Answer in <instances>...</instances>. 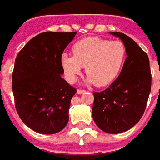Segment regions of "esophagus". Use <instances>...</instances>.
Masks as SVG:
<instances>
[{
	"mask_svg": "<svg viewBox=\"0 0 160 160\" xmlns=\"http://www.w3.org/2000/svg\"><path fill=\"white\" fill-rule=\"evenodd\" d=\"M84 92H85V91H84V90H83V89H78V90H77V93H78V94H82V93H83Z\"/></svg>",
	"mask_w": 160,
	"mask_h": 160,
	"instance_id": "1",
	"label": "esophagus"
}]
</instances>
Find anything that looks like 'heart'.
I'll use <instances>...</instances> for the list:
<instances>
[{
	"label": "heart",
	"instance_id": "obj_1",
	"mask_svg": "<svg viewBox=\"0 0 160 160\" xmlns=\"http://www.w3.org/2000/svg\"><path fill=\"white\" fill-rule=\"evenodd\" d=\"M126 49L120 41H108L100 37H87L73 46V56L63 54L61 62L71 83L85 68L87 82L96 86H106L119 75L125 63Z\"/></svg>",
	"mask_w": 160,
	"mask_h": 160
}]
</instances>
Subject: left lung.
Returning a JSON list of instances; mask_svg holds the SVG:
<instances>
[{"instance_id": "8db88e82", "label": "left lung", "mask_w": 160, "mask_h": 160, "mask_svg": "<svg viewBox=\"0 0 160 160\" xmlns=\"http://www.w3.org/2000/svg\"><path fill=\"white\" fill-rule=\"evenodd\" d=\"M123 41L127 58L119 77L107 89L93 92L92 118L108 133H119L132 128L144 113L151 88L150 60L147 53L126 34L110 32Z\"/></svg>"}]
</instances>
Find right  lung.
Listing matches in <instances>:
<instances>
[{"label":"right lung","instance_id":"add662e5","mask_svg":"<svg viewBox=\"0 0 160 160\" xmlns=\"http://www.w3.org/2000/svg\"><path fill=\"white\" fill-rule=\"evenodd\" d=\"M77 32H44L18 52L12 73L15 107L25 125L42 134L60 132L77 92L61 75L62 53Z\"/></svg>","mask_w":160,"mask_h":160}]
</instances>
